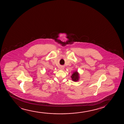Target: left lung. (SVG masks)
<instances>
[{
    "label": "left lung",
    "mask_w": 124,
    "mask_h": 124,
    "mask_svg": "<svg viewBox=\"0 0 124 124\" xmlns=\"http://www.w3.org/2000/svg\"><path fill=\"white\" fill-rule=\"evenodd\" d=\"M71 79L74 82L78 81L80 79V74L77 71H74L71 75Z\"/></svg>",
    "instance_id": "1"
}]
</instances>
